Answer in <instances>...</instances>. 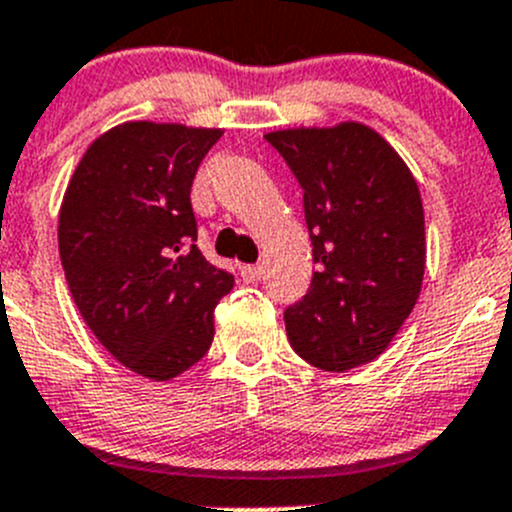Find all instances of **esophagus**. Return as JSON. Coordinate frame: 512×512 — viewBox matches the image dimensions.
<instances>
[{"label": "esophagus", "instance_id": "1", "mask_svg": "<svg viewBox=\"0 0 512 512\" xmlns=\"http://www.w3.org/2000/svg\"><path fill=\"white\" fill-rule=\"evenodd\" d=\"M240 275L245 283H257L262 278V267L260 265H242Z\"/></svg>", "mask_w": 512, "mask_h": 512}]
</instances>
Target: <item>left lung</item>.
<instances>
[{"label":"left lung","instance_id":"left-lung-1","mask_svg":"<svg viewBox=\"0 0 512 512\" xmlns=\"http://www.w3.org/2000/svg\"><path fill=\"white\" fill-rule=\"evenodd\" d=\"M265 138L303 186L318 265L308 295L285 310L290 346L336 374L369 364L422 293L427 237L417 179L384 136L358 121Z\"/></svg>","mask_w":512,"mask_h":512}]
</instances>
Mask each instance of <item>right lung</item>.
<instances>
[{
	"label": "right lung",
	"mask_w": 512,
	"mask_h": 512,
	"mask_svg": "<svg viewBox=\"0 0 512 512\" xmlns=\"http://www.w3.org/2000/svg\"><path fill=\"white\" fill-rule=\"evenodd\" d=\"M222 128L128 121L95 138L57 219L62 270L83 321L116 361L151 381L209 351L234 278L197 250L191 181Z\"/></svg>",
	"instance_id": "1"
}]
</instances>
